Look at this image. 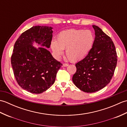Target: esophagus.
Returning a JSON list of instances; mask_svg holds the SVG:
<instances>
[{
	"label": "esophagus",
	"mask_w": 127,
	"mask_h": 127,
	"mask_svg": "<svg viewBox=\"0 0 127 127\" xmlns=\"http://www.w3.org/2000/svg\"><path fill=\"white\" fill-rule=\"evenodd\" d=\"M68 65V64H66V63H64V64H63V66H64V67L67 66Z\"/></svg>",
	"instance_id": "34e87169"
}]
</instances>
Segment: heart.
I'll return each instance as SVG.
<instances>
[{
  "label": "heart",
  "instance_id": "obj_1",
  "mask_svg": "<svg viewBox=\"0 0 127 127\" xmlns=\"http://www.w3.org/2000/svg\"><path fill=\"white\" fill-rule=\"evenodd\" d=\"M95 37L90 30L71 29L60 32L56 41L51 42V47L56 57L63 55L65 49L67 58L72 62L84 59L90 53L94 45Z\"/></svg>",
  "mask_w": 127,
  "mask_h": 127
}]
</instances>
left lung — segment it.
Masks as SVG:
<instances>
[{
    "label": "left lung",
    "mask_w": 127,
    "mask_h": 127,
    "mask_svg": "<svg viewBox=\"0 0 127 127\" xmlns=\"http://www.w3.org/2000/svg\"><path fill=\"white\" fill-rule=\"evenodd\" d=\"M94 45L88 55L75 64L72 81L80 90L93 93L101 90L111 81L117 65V56L112 40L98 26Z\"/></svg>",
    "instance_id": "left-lung-1"
}]
</instances>
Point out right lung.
Here are the masks:
<instances>
[{"mask_svg": "<svg viewBox=\"0 0 127 127\" xmlns=\"http://www.w3.org/2000/svg\"><path fill=\"white\" fill-rule=\"evenodd\" d=\"M52 28L34 26L16 40L11 58L13 74L19 86L35 94L46 91L55 81L62 64L44 47L36 48L34 42L47 48L52 39Z\"/></svg>", "mask_w": 127, "mask_h": 127, "instance_id": "obj_1", "label": "right lung"}]
</instances>
